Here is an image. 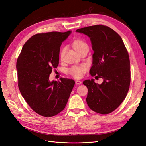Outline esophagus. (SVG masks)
Segmentation results:
<instances>
[{
	"instance_id": "1",
	"label": "esophagus",
	"mask_w": 146,
	"mask_h": 146,
	"mask_svg": "<svg viewBox=\"0 0 146 146\" xmlns=\"http://www.w3.org/2000/svg\"><path fill=\"white\" fill-rule=\"evenodd\" d=\"M75 82H76V85H80V84H82V82L80 81V80H76V81H75Z\"/></svg>"
}]
</instances>
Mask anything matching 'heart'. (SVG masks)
I'll return each instance as SVG.
<instances>
[{
  "instance_id": "b5f03b06",
  "label": "heart",
  "mask_w": 146,
  "mask_h": 146,
  "mask_svg": "<svg viewBox=\"0 0 146 146\" xmlns=\"http://www.w3.org/2000/svg\"><path fill=\"white\" fill-rule=\"evenodd\" d=\"M73 45L74 48H75L78 52H80L85 48H88V44L82 40H76L74 41L73 43ZM65 51V48H63L61 51L60 56H62L63 53ZM87 70V66L85 64L80 65V66H74L70 68L68 70V72L70 74H71L72 76L76 78H78L82 76V75L84 72H85Z\"/></svg>"
}]
</instances>
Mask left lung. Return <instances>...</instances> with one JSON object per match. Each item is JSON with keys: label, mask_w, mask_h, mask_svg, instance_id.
<instances>
[{"label": "left lung", "mask_w": 146, "mask_h": 146, "mask_svg": "<svg viewBox=\"0 0 146 146\" xmlns=\"http://www.w3.org/2000/svg\"><path fill=\"white\" fill-rule=\"evenodd\" d=\"M76 32L87 35L94 51L90 73L104 80L101 84L94 79L85 80L88 88L86 99L90 108L101 114L115 110L125 100L131 82L130 60L121 36L104 25L78 29Z\"/></svg>", "instance_id": "1"}]
</instances>
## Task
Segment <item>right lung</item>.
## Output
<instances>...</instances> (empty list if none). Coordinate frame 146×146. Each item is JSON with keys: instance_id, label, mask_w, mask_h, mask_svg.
Returning a JSON list of instances; mask_svg holds the SVG:
<instances>
[{"instance_id": "right-lung-1", "label": "right lung", "mask_w": 146, "mask_h": 146, "mask_svg": "<svg viewBox=\"0 0 146 146\" xmlns=\"http://www.w3.org/2000/svg\"><path fill=\"white\" fill-rule=\"evenodd\" d=\"M71 32L36 34L25 42L17 59L21 94L31 109L41 116L50 117L61 112L74 85L73 79L49 80L52 69L58 66L62 42Z\"/></svg>"}]
</instances>
